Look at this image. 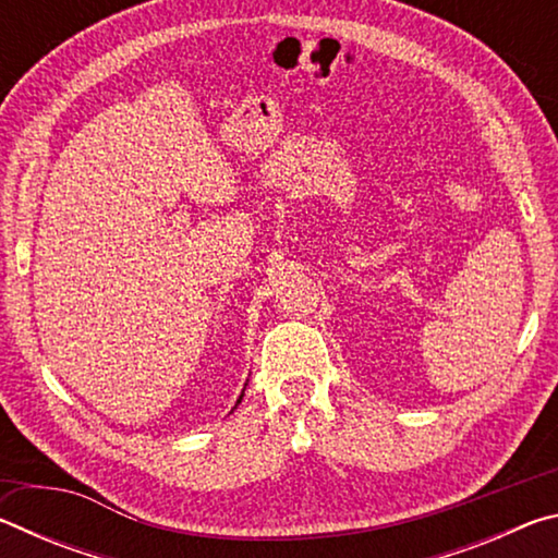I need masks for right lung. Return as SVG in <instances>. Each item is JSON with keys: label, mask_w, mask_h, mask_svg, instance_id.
<instances>
[{"label": "right lung", "mask_w": 558, "mask_h": 558, "mask_svg": "<svg viewBox=\"0 0 558 558\" xmlns=\"http://www.w3.org/2000/svg\"><path fill=\"white\" fill-rule=\"evenodd\" d=\"M245 386H248V384H245ZM245 386H243V391H245ZM243 391H241V396H239V401H235V405H239V403L243 401ZM235 405H233V409H235ZM233 409H231V411H233Z\"/></svg>", "instance_id": "right-lung-1"}]
</instances>
